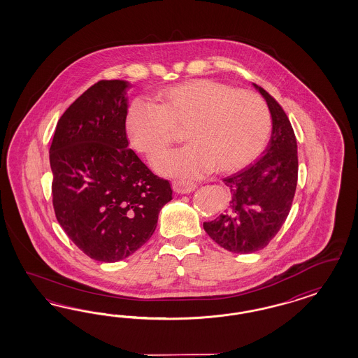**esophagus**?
<instances>
[{
	"label": "esophagus",
	"mask_w": 358,
	"mask_h": 358,
	"mask_svg": "<svg viewBox=\"0 0 358 358\" xmlns=\"http://www.w3.org/2000/svg\"><path fill=\"white\" fill-rule=\"evenodd\" d=\"M173 189L174 192L178 193V194H189V193L194 192L195 189H196V186H195V184H193V182L178 180V181H174Z\"/></svg>",
	"instance_id": "1"
}]
</instances>
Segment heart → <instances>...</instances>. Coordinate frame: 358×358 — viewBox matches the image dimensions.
Instances as JSON below:
<instances>
[{
  "label": "heart",
  "mask_w": 358,
  "mask_h": 358,
  "mask_svg": "<svg viewBox=\"0 0 358 358\" xmlns=\"http://www.w3.org/2000/svg\"><path fill=\"white\" fill-rule=\"evenodd\" d=\"M160 105L134 99L126 114L131 143L153 155L186 127L182 148L160 152L152 164L157 173L196 178L211 172L231 173L250 165L264 150L271 134V113L265 101L248 90L213 80H192L160 90Z\"/></svg>",
  "instance_id": "obj_1"
}]
</instances>
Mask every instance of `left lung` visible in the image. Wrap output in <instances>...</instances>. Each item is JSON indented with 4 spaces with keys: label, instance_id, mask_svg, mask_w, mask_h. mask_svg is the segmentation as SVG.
<instances>
[{
    "label": "left lung",
    "instance_id": "left-lung-1",
    "mask_svg": "<svg viewBox=\"0 0 358 358\" xmlns=\"http://www.w3.org/2000/svg\"><path fill=\"white\" fill-rule=\"evenodd\" d=\"M253 87L271 111V141L256 163L223 180L231 193L228 207L217 219L203 223L207 235L232 253H253L269 244L290 213L298 181L292 123L266 90Z\"/></svg>",
    "mask_w": 358,
    "mask_h": 358
}]
</instances>
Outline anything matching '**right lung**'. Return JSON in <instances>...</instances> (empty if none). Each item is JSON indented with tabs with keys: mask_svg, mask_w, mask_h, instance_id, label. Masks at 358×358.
<instances>
[{
	"mask_svg": "<svg viewBox=\"0 0 358 358\" xmlns=\"http://www.w3.org/2000/svg\"><path fill=\"white\" fill-rule=\"evenodd\" d=\"M123 80L89 87L57 122L50 148L59 224L93 260H124L144 245L172 199L169 181L129 148Z\"/></svg>",
	"mask_w": 358,
	"mask_h": 358,
	"instance_id": "obj_1",
	"label": "right lung"
}]
</instances>
